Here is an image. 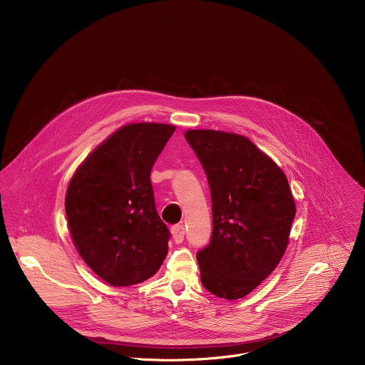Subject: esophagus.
Listing matches in <instances>:
<instances>
[{
  "instance_id": "esophagus-1",
  "label": "esophagus",
  "mask_w": 365,
  "mask_h": 365,
  "mask_svg": "<svg viewBox=\"0 0 365 365\" xmlns=\"http://www.w3.org/2000/svg\"><path fill=\"white\" fill-rule=\"evenodd\" d=\"M171 235L175 243H181L185 236V227L182 225H174L171 226Z\"/></svg>"
}]
</instances>
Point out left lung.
<instances>
[{
	"label": "left lung",
	"mask_w": 365,
	"mask_h": 365,
	"mask_svg": "<svg viewBox=\"0 0 365 365\" xmlns=\"http://www.w3.org/2000/svg\"><path fill=\"white\" fill-rule=\"evenodd\" d=\"M185 139L208 178L213 230L197 253L210 294L239 299L282 259L295 202L282 170L247 138L220 130H187Z\"/></svg>",
	"instance_id": "left-lung-1"
}]
</instances>
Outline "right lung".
<instances>
[{
  "label": "right lung",
  "instance_id": "obj_1",
  "mask_svg": "<svg viewBox=\"0 0 365 365\" xmlns=\"http://www.w3.org/2000/svg\"><path fill=\"white\" fill-rule=\"evenodd\" d=\"M174 130L165 123L122 126L68 184L66 216L73 243L109 285L146 281L167 256L170 232L157 213L150 171Z\"/></svg>",
  "mask_w": 365,
  "mask_h": 365
}]
</instances>
